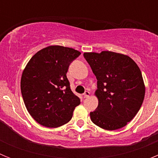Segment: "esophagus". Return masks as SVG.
<instances>
[{
    "mask_svg": "<svg viewBox=\"0 0 158 158\" xmlns=\"http://www.w3.org/2000/svg\"><path fill=\"white\" fill-rule=\"evenodd\" d=\"M83 95H84V97H85V98H89V96H90V93H89V91H85Z\"/></svg>",
    "mask_w": 158,
    "mask_h": 158,
    "instance_id": "obj_1",
    "label": "esophagus"
}]
</instances>
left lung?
<instances>
[{
  "instance_id": "obj_1",
  "label": "left lung",
  "mask_w": 158,
  "mask_h": 158,
  "mask_svg": "<svg viewBox=\"0 0 158 158\" xmlns=\"http://www.w3.org/2000/svg\"><path fill=\"white\" fill-rule=\"evenodd\" d=\"M84 57L97 80L98 106L90 112L91 120L107 131L123 127L144 100L146 89L139 67L127 55L112 51L84 53Z\"/></svg>"
}]
</instances>
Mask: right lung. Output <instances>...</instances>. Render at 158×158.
<instances>
[{"label":"right lung","instance_id":"1","mask_svg":"<svg viewBox=\"0 0 158 158\" xmlns=\"http://www.w3.org/2000/svg\"><path fill=\"white\" fill-rule=\"evenodd\" d=\"M80 51L62 46H49L33 55L20 81L27 111L38 123L58 127L73 116L80 99L70 89L66 73Z\"/></svg>","mask_w":158,"mask_h":158}]
</instances>
